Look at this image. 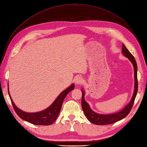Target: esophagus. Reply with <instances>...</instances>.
Here are the masks:
<instances>
[{"mask_svg": "<svg viewBox=\"0 0 147 147\" xmlns=\"http://www.w3.org/2000/svg\"><path fill=\"white\" fill-rule=\"evenodd\" d=\"M74 82L75 84H77V85H78L80 83H82L83 82V78H82L81 77H77L74 79Z\"/></svg>", "mask_w": 147, "mask_h": 147, "instance_id": "esophagus-1", "label": "esophagus"}]
</instances>
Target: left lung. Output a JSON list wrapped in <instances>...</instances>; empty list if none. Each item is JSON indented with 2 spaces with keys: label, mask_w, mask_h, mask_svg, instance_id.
<instances>
[{
  "label": "left lung",
  "mask_w": 147,
  "mask_h": 147,
  "mask_svg": "<svg viewBox=\"0 0 147 147\" xmlns=\"http://www.w3.org/2000/svg\"><path fill=\"white\" fill-rule=\"evenodd\" d=\"M122 54L126 56L129 59L134 67V90L133 92V95L132 98L129 102L128 104L123 108L121 110L119 111L118 112L111 113V114H100L94 112L90 107L87 102L84 100V91L83 89H82V107L84 115L86 117L87 119L91 123L96 124V125H106V124H110L115 123L120 121L122 119L124 118L129 113L132 107L134 104V100L137 95V92L138 90V82H137V65L136 59L132 55L131 53L126 48L125 45L123 44L122 45Z\"/></svg>",
  "instance_id": "left-lung-1"
}]
</instances>
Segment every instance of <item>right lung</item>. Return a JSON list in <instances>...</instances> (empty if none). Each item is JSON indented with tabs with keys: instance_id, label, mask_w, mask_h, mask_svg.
<instances>
[{
	"instance_id": "right-lung-1",
	"label": "right lung",
	"mask_w": 147,
	"mask_h": 147,
	"mask_svg": "<svg viewBox=\"0 0 147 147\" xmlns=\"http://www.w3.org/2000/svg\"><path fill=\"white\" fill-rule=\"evenodd\" d=\"M74 88L75 86L74 84L73 83L67 88L65 89L64 91L62 92L57 96L55 100L53 102V104L50 106H49L47 109L40 111V112L34 113L25 112L24 111L21 110V109L17 107L10 96L9 89H8V92L10 96L11 104L13 107V109H14L15 112L18 115L20 118L30 123L36 124V125L48 126L51 125V124H52L56 121L59 114L61 107L62 105H63L65 97L69 94V92L74 90Z\"/></svg>"
}]
</instances>
